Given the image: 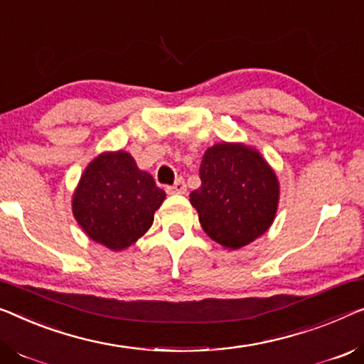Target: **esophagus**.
<instances>
[{"mask_svg": "<svg viewBox=\"0 0 364 364\" xmlns=\"http://www.w3.org/2000/svg\"><path fill=\"white\" fill-rule=\"evenodd\" d=\"M168 193H170V194H184V193H186V183H184L183 178H178L175 184L168 188Z\"/></svg>", "mask_w": 364, "mask_h": 364, "instance_id": "obj_1", "label": "esophagus"}]
</instances>
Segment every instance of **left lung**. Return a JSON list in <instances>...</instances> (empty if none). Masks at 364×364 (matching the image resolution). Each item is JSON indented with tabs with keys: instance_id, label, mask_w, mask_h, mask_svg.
I'll list each match as a JSON object with an SVG mask.
<instances>
[{
	"instance_id": "left-lung-1",
	"label": "left lung",
	"mask_w": 364,
	"mask_h": 364,
	"mask_svg": "<svg viewBox=\"0 0 364 364\" xmlns=\"http://www.w3.org/2000/svg\"><path fill=\"white\" fill-rule=\"evenodd\" d=\"M200 188L189 194L200 227L227 250H238L262 237L279 204V180L252 145L219 142L204 151Z\"/></svg>"
}]
</instances>
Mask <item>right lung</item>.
I'll use <instances>...</instances> for the list:
<instances>
[{"label":"right lung","instance_id":"right-lung-1","mask_svg":"<svg viewBox=\"0 0 364 364\" xmlns=\"http://www.w3.org/2000/svg\"><path fill=\"white\" fill-rule=\"evenodd\" d=\"M166 193L129 151H102L81 173L72 210L81 230L112 252L126 250L154 224Z\"/></svg>","mask_w":364,"mask_h":364}]
</instances>
